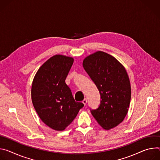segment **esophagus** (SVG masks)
Segmentation results:
<instances>
[{
  "label": "esophagus",
  "instance_id": "esophagus-1",
  "mask_svg": "<svg viewBox=\"0 0 160 160\" xmlns=\"http://www.w3.org/2000/svg\"><path fill=\"white\" fill-rule=\"evenodd\" d=\"M82 102L84 103V105H86V103H87V99H86V98H84V99L82 100Z\"/></svg>",
  "mask_w": 160,
  "mask_h": 160
}]
</instances>
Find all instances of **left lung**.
Returning a JSON list of instances; mask_svg holds the SVG:
<instances>
[{
    "label": "left lung",
    "instance_id": "1",
    "mask_svg": "<svg viewBox=\"0 0 160 160\" xmlns=\"http://www.w3.org/2000/svg\"><path fill=\"white\" fill-rule=\"evenodd\" d=\"M86 72L101 95L100 105L92 114L105 130L117 127L126 117L131 100V85L127 70L116 58L98 51L82 62Z\"/></svg>",
    "mask_w": 160,
    "mask_h": 160
}]
</instances>
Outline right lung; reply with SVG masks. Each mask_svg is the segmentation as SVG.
I'll list each match as a JSON object with an SVG mask.
<instances>
[{
	"mask_svg": "<svg viewBox=\"0 0 160 160\" xmlns=\"http://www.w3.org/2000/svg\"><path fill=\"white\" fill-rule=\"evenodd\" d=\"M73 62L72 57L52 56L41 66L32 81L34 109L44 124L57 131L64 130L84 106L75 101L65 82Z\"/></svg>",
	"mask_w": 160,
	"mask_h": 160,
	"instance_id": "1",
	"label": "right lung"
}]
</instances>
